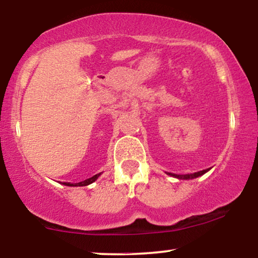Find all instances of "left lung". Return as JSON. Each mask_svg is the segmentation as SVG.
<instances>
[{"label":"left lung","instance_id":"1","mask_svg":"<svg viewBox=\"0 0 258 258\" xmlns=\"http://www.w3.org/2000/svg\"><path fill=\"white\" fill-rule=\"evenodd\" d=\"M209 170L210 169L198 171V172L190 173V174H173V173H167V174H170V176H172V177H176V178H178V179H195V178H197L199 176H203V174L207 173Z\"/></svg>","mask_w":258,"mask_h":258}]
</instances>
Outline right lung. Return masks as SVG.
<instances>
[{
    "label": "right lung",
    "instance_id": "obj_1",
    "mask_svg": "<svg viewBox=\"0 0 258 258\" xmlns=\"http://www.w3.org/2000/svg\"><path fill=\"white\" fill-rule=\"evenodd\" d=\"M101 173H98L95 174V176L88 178V179H86L84 181H80V183H75V184H71V183H62L63 185H67V186H87V185L92 184L93 181H95L99 178V176H100Z\"/></svg>",
    "mask_w": 258,
    "mask_h": 258
}]
</instances>
